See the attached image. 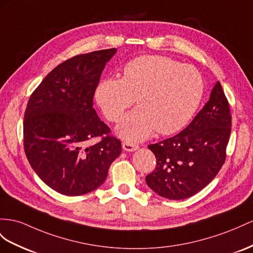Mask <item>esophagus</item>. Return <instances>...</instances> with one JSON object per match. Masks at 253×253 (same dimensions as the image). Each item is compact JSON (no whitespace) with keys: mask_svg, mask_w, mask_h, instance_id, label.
Listing matches in <instances>:
<instances>
[{"mask_svg":"<svg viewBox=\"0 0 253 253\" xmlns=\"http://www.w3.org/2000/svg\"><path fill=\"white\" fill-rule=\"evenodd\" d=\"M122 146H123V148H124V150H125L126 152L135 151V150H138V147H139L135 143H131V142H128V141H124V142H123Z\"/></svg>","mask_w":253,"mask_h":253,"instance_id":"1","label":"esophagus"}]
</instances>
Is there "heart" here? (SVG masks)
Here are the masks:
<instances>
[{
    "mask_svg": "<svg viewBox=\"0 0 253 253\" xmlns=\"http://www.w3.org/2000/svg\"><path fill=\"white\" fill-rule=\"evenodd\" d=\"M204 94L203 78L190 65L170 57L142 55L129 61L123 78H108L96 89V100L110 122H119L135 98L119 133L129 142L144 140L156 130L172 134L192 119Z\"/></svg>",
    "mask_w": 253,
    "mask_h": 253,
    "instance_id": "heart-1",
    "label": "heart"
}]
</instances>
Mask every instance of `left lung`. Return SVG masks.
Listing matches in <instances>:
<instances>
[{
    "mask_svg": "<svg viewBox=\"0 0 253 253\" xmlns=\"http://www.w3.org/2000/svg\"><path fill=\"white\" fill-rule=\"evenodd\" d=\"M232 126L229 101L218 81L210 100L183 131L148 148L156 168L145 177L150 188L170 200L194 196L225 163Z\"/></svg>",
    "mask_w": 253,
    "mask_h": 253,
    "instance_id": "left-lung-1",
    "label": "left lung"
}]
</instances>
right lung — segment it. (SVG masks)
Here are the masks:
<instances>
[{
  "label": "right lung",
  "mask_w": 253,
  "mask_h": 253,
  "mask_svg": "<svg viewBox=\"0 0 253 253\" xmlns=\"http://www.w3.org/2000/svg\"><path fill=\"white\" fill-rule=\"evenodd\" d=\"M115 52V48L93 51L57 65L25 109L23 147L29 163L44 184L65 196L98 188L122 152L121 141L93 108L102 70ZM92 137L101 140L88 146Z\"/></svg>",
  "instance_id": "1"
}]
</instances>
